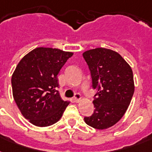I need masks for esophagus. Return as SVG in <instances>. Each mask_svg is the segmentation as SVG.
Here are the masks:
<instances>
[{
    "label": "esophagus",
    "instance_id": "esophagus-1",
    "mask_svg": "<svg viewBox=\"0 0 152 152\" xmlns=\"http://www.w3.org/2000/svg\"><path fill=\"white\" fill-rule=\"evenodd\" d=\"M80 99H81V95H80V94H78V93H76L73 97L74 101L76 102H78L80 101Z\"/></svg>",
    "mask_w": 152,
    "mask_h": 152
}]
</instances>
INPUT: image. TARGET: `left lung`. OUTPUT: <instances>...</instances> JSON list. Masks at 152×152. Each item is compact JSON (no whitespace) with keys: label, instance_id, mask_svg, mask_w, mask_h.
Listing matches in <instances>:
<instances>
[{"label":"left lung","instance_id":"8db88e82","mask_svg":"<svg viewBox=\"0 0 152 152\" xmlns=\"http://www.w3.org/2000/svg\"><path fill=\"white\" fill-rule=\"evenodd\" d=\"M90 70L94 95V113L84 117L91 127L106 129L119 121L127 110L134 93L131 67L115 51L105 48L83 53Z\"/></svg>","mask_w":152,"mask_h":152}]
</instances>
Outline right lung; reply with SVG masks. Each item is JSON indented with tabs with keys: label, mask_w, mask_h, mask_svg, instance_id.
Masks as SVG:
<instances>
[{
	"label": "right lung",
	"mask_w": 152,
	"mask_h": 152,
	"mask_svg": "<svg viewBox=\"0 0 152 152\" xmlns=\"http://www.w3.org/2000/svg\"><path fill=\"white\" fill-rule=\"evenodd\" d=\"M73 55L58 49L39 47L23 57L12 76V95L26 119L46 127L60 120L69 102L57 91V74Z\"/></svg>",
	"instance_id": "obj_1"
}]
</instances>
